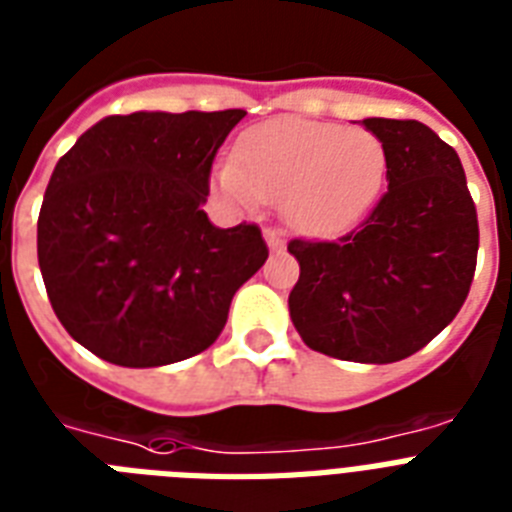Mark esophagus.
Wrapping results in <instances>:
<instances>
[{
	"mask_svg": "<svg viewBox=\"0 0 512 512\" xmlns=\"http://www.w3.org/2000/svg\"><path fill=\"white\" fill-rule=\"evenodd\" d=\"M264 240H267L269 251H282V248H285L282 232L275 230V227H267V230H264Z\"/></svg>",
	"mask_w": 512,
	"mask_h": 512,
	"instance_id": "obj_1",
	"label": "esophagus"
}]
</instances>
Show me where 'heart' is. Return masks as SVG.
<instances>
[{"mask_svg": "<svg viewBox=\"0 0 512 512\" xmlns=\"http://www.w3.org/2000/svg\"><path fill=\"white\" fill-rule=\"evenodd\" d=\"M386 174V147L367 129L277 118L237 140L232 163L214 171V185L235 206L280 203L290 230L330 240L365 219Z\"/></svg>", "mask_w": 512, "mask_h": 512, "instance_id": "1", "label": "heart"}]
</instances>
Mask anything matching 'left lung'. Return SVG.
Listing matches in <instances>:
<instances>
[{
	"label": "left lung",
	"mask_w": 512,
	"mask_h": 512,
	"mask_svg": "<svg viewBox=\"0 0 512 512\" xmlns=\"http://www.w3.org/2000/svg\"><path fill=\"white\" fill-rule=\"evenodd\" d=\"M388 192L338 243L290 240L301 275L290 320L309 349L365 365L420 351L455 320L478 253L476 206L455 147L420 121L365 118Z\"/></svg>",
	"instance_id": "1"
}]
</instances>
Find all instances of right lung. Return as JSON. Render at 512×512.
<instances>
[{
	"instance_id": "add662e5",
	"label": "right lung",
	"mask_w": 512,
	"mask_h": 512,
	"mask_svg": "<svg viewBox=\"0 0 512 512\" xmlns=\"http://www.w3.org/2000/svg\"><path fill=\"white\" fill-rule=\"evenodd\" d=\"M245 110L108 116L57 161L36 224L57 320L121 367L206 351L267 261L256 224L222 230L203 203L216 150Z\"/></svg>"
}]
</instances>
